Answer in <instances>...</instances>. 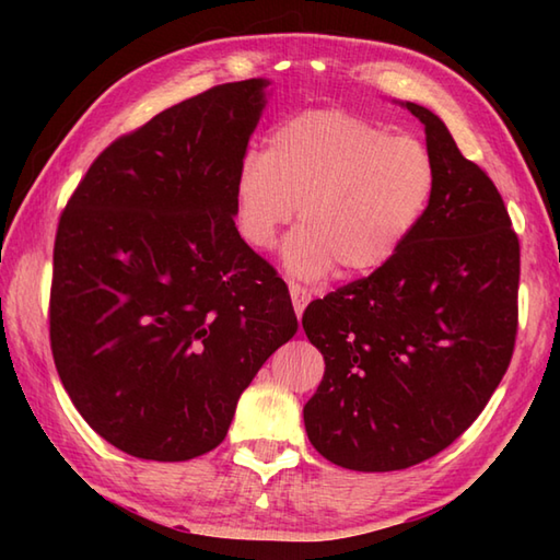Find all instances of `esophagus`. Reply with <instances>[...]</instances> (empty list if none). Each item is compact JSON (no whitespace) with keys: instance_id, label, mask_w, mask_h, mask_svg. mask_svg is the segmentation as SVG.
I'll use <instances>...</instances> for the list:
<instances>
[{"instance_id":"obj_1","label":"esophagus","mask_w":560,"mask_h":560,"mask_svg":"<svg viewBox=\"0 0 560 560\" xmlns=\"http://www.w3.org/2000/svg\"><path fill=\"white\" fill-rule=\"evenodd\" d=\"M289 291H291V301H293V311H295V315L303 317L305 305L311 303V293H307L303 287H299V283H291Z\"/></svg>"}]
</instances>
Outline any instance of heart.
I'll return each mask as SVG.
<instances>
[{
    "label": "heart",
    "instance_id": "1",
    "mask_svg": "<svg viewBox=\"0 0 560 560\" xmlns=\"http://www.w3.org/2000/svg\"><path fill=\"white\" fill-rule=\"evenodd\" d=\"M435 163L411 137L361 115L305 110L271 129L261 156L237 171L233 207L243 241L269 249L299 207L283 265L299 279L339 267L368 277L389 265L431 205Z\"/></svg>",
    "mask_w": 560,
    "mask_h": 560
}]
</instances>
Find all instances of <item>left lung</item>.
I'll list each match as a JSON object with an SVG mask.
<instances>
[{
  "label": "left lung",
  "instance_id": "1",
  "mask_svg": "<svg viewBox=\"0 0 560 560\" xmlns=\"http://www.w3.org/2000/svg\"><path fill=\"white\" fill-rule=\"evenodd\" d=\"M401 105L425 129L431 205L389 265L303 313L325 355L305 431L353 471L407 469L455 443L503 380L517 335L520 241L501 192L438 115Z\"/></svg>",
  "mask_w": 560,
  "mask_h": 560
}]
</instances>
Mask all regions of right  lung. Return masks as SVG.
<instances>
[{
    "label": "right lung",
    "mask_w": 560,
    "mask_h": 560,
    "mask_svg": "<svg viewBox=\"0 0 560 560\" xmlns=\"http://www.w3.org/2000/svg\"><path fill=\"white\" fill-rule=\"evenodd\" d=\"M267 86L221 83L115 139L59 217L52 359L77 411L132 457L217 447L299 329L287 283L233 219Z\"/></svg>",
    "instance_id": "1"
}]
</instances>
